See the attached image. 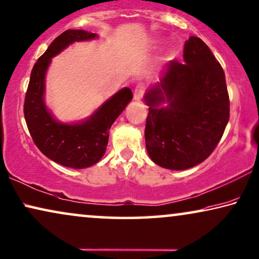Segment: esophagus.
<instances>
[{
    "label": "esophagus",
    "mask_w": 259,
    "mask_h": 259,
    "mask_svg": "<svg viewBox=\"0 0 259 259\" xmlns=\"http://www.w3.org/2000/svg\"><path fill=\"white\" fill-rule=\"evenodd\" d=\"M145 93V85L144 84H138L136 86V90H134V100L136 102H140L142 96Z\"/></svg>",
    "instance_id": "1"
}]
</instances>
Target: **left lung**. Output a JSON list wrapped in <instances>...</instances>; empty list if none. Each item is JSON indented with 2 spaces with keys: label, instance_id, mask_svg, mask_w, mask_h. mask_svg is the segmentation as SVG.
Segmentation results:
<instances>
[{
  "label": "left lung",
  "instance_id": "8db88e82",
  "mask_svg": "<svg viewBox=\"0 0 259 259\" xmlns=\"http://www.w3.org/2000/svg\"><path fill=\"white\" fill-rule=\"evenodd\" d=\"M183 62L171 61L149 86L145 140L157 166L185 170L211 154L229 121V96L224 71L201 38L190 36Z\"/></svg>",
  "mask_w": 259,
  "mask_h": 259
}]
</instances>
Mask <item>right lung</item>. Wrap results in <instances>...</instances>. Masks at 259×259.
I'll use <instances>...</instances> for the list:
<instances>
[{"mask_svg":"<svg viewBox=\"0 0 259 259\" xmlns=\"http://www.w3.org/2000/svg\"><path fill=\"white\" fill-rule=\"evenodd\" d=\"M97 33L66 30L52 42L33 65L24 100V118L33 142L44 155L62 166L83 169L91 167L106 152L110 128L133 98L123 88L104 102L84 120L63 122L46 104V76L52 58L74 42L92 40Z\"/></svg>","mask_w":259,"mask_h":259,"instance_id":"right-lung-1","label":"right lung"}]
</instances>
